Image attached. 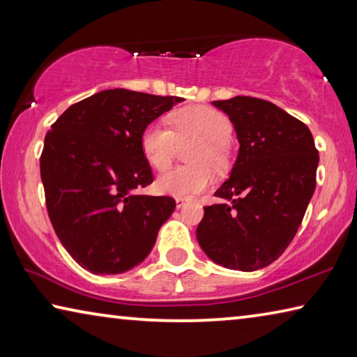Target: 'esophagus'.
I'll return each mask as SVG.
<instances>
[{
  "instance_id": "1",
  "label": "esophagus",
  "mask_w": 357,
  "mask_h": 357,
  "mask_svg": "<svg viewBox=\"0 0 357 357\" xmlns=\"http://www.w3.org/2000/svg\"><path fill=\"white\" fill-rule=\"evenodd\" d=\"M185 202H189V198H187V197H176V204H178V208L183 206V204H184Z\"/></svg>"
}]
</instances>
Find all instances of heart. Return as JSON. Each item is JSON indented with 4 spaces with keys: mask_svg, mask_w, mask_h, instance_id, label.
<instances>
[{
    "mask_svg": "<svg viewBox=\"0 0 357 357\" xmlns=\"http://www.w3.org/2000/svg\"><path fill=\"white\" fill-rule=\"evenodd\" d=\"M168 124H149L142 132L140 149L154 170H165L172 164L176 140L197 138L190 151V165L170 168L155 181L157 190L170 197H192L209 189L214 170H225L229 164L231 123L222 112L206 105L178 108L168 114Z\"/></svg>",
    "mask_w": 357,
    "mask_h": 357,
    "instance_id": "b5f03b06",
    "label": "heart"
}]
</instances>
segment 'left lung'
Segmentation results:
<instances>
[{
    "label": "left lung",
    "mask_w": 357,
    "mask_h": 357,
    "mask_svg": "<svg viewBox=\"0 0 357 357\" xmlns=\"http://www.w3.org/2000/svg\"><path fill=\"white\" fill-rule=\"evenodd\" d=\"M239 140L231 174L197 228L203 252L228 269L275 261L291 243L315 192L318 149L309 128L273 102L236 96L214 100Z\"/></svg>",
    "instance_id": "8db88e82"
}]
</instances>
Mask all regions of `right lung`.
Here are the masks:
<instances>
[{
	"label": "right lung",
	"instance_id": "right-lung-1",
	"mask_svg": "<svg viewBox=\"0 0 357 357\" xmlns=\"http://www.w3.org/2000/svg\"><path fill=\"white\" fill-rule=\"evenodd\" d=\"M183 100L105 89L70 105L47 132L40 178L48 217L64 249L83 269L121 274L153 250L176 202L132 193L154 181L140 137Z\"/></svg>",
	"mask_w": 357,
	"mask_h": 357
}]
</instances>
